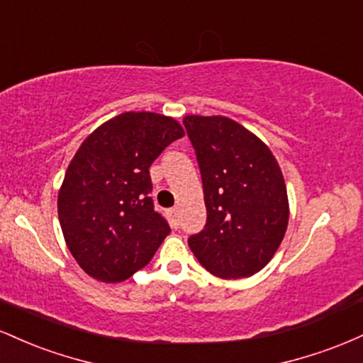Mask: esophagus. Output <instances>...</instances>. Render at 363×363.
Listing matches in <instances>:
<instances>
[{
    "mask_svg": "<svg viewBox=\"0 0 363 363\" xmlns=\"http://www.w3.org/2000/svg\"><path fill=\"white\" fill-rule=\"evenodd\" d=\"M170 218H172L174 225H176V227H177V222H179V208H172V210H170Z\"/></svg>",
    "mask_w": 363,
    "mask_h": 363,
    "instance_id": "obj_1",
    "label": "esophagus"
}]
</instances>
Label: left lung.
Segmentation results:
<instances>
[{"instance_id": "1", "label": "left lung", "mask_w": 363, "mask_h": 363, "mask_svg": "<svg viewBox=\"0 0 363 363\" xmlns=\"http://www.w3.org/2000/svg\"><path fill=\"white\" fill-rule=\"evenodd\" d=\"M203 179L206 225L189 237L203 268L237 280L261 272L289 227V196L277 158L254 133L225 116H186Z\"/></svg>"}]
</instances>
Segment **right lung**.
Here are the masks:
<instances>
[{
  "instance_id": "right-lung-1",
  "label": "right lung",
  "mask_w": 363,
  "mask_h": 363,
  "mask_svg": "<svg viewBox=\"0 0 363 363\" xmlns=\"http://www.w3.org/2000/svg\"><path fill=\"white\" fill-rule=\"evenodd\" d=\"M182 136L174 118L131 111L80 145L57 193V215L69 252L89 277L128 280L169 235V223L153 210L148 169Z\"/></svg>"
}]
</instances>
